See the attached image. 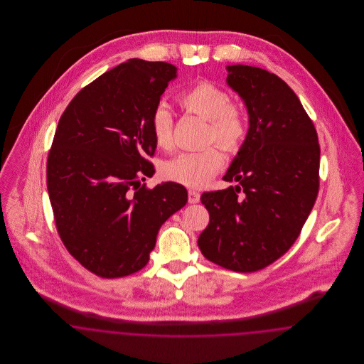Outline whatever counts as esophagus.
Masks as SVG:
<instances>
[{
	"label": "esophagus",
	"instance_id": "34e87169",
	"mask_svg": "<svg viewBox=\"0 0 364 364\" xmlns=\"http://www.w3.org/2000/svg\"><path fill=\"white\" fill-rule=\"evenodd\" d=\"M199 199H200V193H199L198 191H188V202H190V203H198Z\"/></svg>",
	"mask_w": 364,
	"mask_h": 364
}]
</instances>
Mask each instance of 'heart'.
Listing matches in <instances>:
<instances>
[{"instance_id":"obj_1","label":"heart","mask_w":364,"mask_h":364,"mask_svg":"<svg viewBox=\"0 0 364 364\" xmlns=\"http://www.w3.org/2000/svg\"><path fill=\"white\" fill-rule=\"evenodd\" d=\"M176 101L187 114L208 120L205 143H218L224 150L235 153L248 135V112L239 102L230 100L229 92L213 82L199 80L181 90ZM174 117L165 104H158L150 116L151 135L156 146L168 150L173 144ZM225 156L217 146L198 151L180 153L161 165L164 178L199 188L221 171Z\"/></svg>"}]
</instances>
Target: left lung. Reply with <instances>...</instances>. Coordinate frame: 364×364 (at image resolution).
Returning a JSON list of instances; mask_svg holds the SVG:
<instances>
[{
	"label": "left lung",
	"mask_w": 364,
	"mask_h": 364,
	"mask_svg": "<svg viewBox=\"0 0 364 364\" xmlns=\"http://www.w3.org/2000/svg\"><path fill=\"white\" fill-rule=\"evenodd\" d=\"M250 114L248 135L224 180L236 187L200 196L210 221L198 245L206 259L252 273L296 242L319 190L316 129L294 90L257 67L226 68Z\"/></svg>",
	"instance_id": "obj_1"
}]
</instances>
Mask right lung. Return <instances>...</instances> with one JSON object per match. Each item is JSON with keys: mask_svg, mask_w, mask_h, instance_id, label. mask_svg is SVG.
<instances>
[{"mask_svg": "<svg viewBox=\"0 0 364 364\" xmlns=\"http://www.w3.org/2000/svg\"><path fill=\"white\" fill-rule=\"evenodd\" d=\"M176 67L131 58L83 87L57 125L46 177L54 223L70 255L102 278L143 269L162 224L184 208L177 183L154 173L150 116Z\"/></svg>", "mask_w": 364, "mask_h": 364, "instance_id": "1", "label": "right lung"}]
</instances>
